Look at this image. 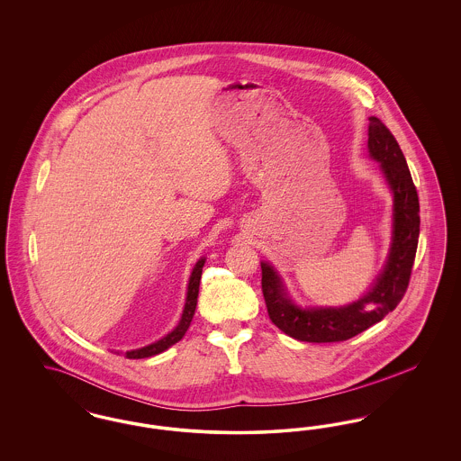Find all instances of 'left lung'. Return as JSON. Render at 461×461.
I'll use <instances>...</instances> for the list:
<instances>
[{
	"mask_svg": "<svg viewBox=\"0 0 461 461\" xmlns=\"http://www.w3.org/2000/svg\"><path fill=\"white\" fill-rule=\"evenodd\" d=\"M368 154L393 194V237L384 267L370 288L346 306L303 307L294 303L275 266L261 263L271 321L301 342H342L382 321L401 303L411 276L420 235V203L406 158L380 119H368Z\"/></svg>",
	"mask_w": 461,
	"mask_h": 461,
	"instance_id": "obj_1",
	"label": "left lung"
}]
</instances>
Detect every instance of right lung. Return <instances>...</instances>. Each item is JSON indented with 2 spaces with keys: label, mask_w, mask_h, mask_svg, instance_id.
<instances>
[{
  "label": "right lung",
  "mask_w": 461,
  "mask_h": 461,
  "mask_svg": "<svg viewBox=\"0 0 461 461\" xmlns=\"http://www.w3.org/2000/svg\"><path fill=\"white\" fill-rule=\"evenodd\" d=\"M203 264H205V258H200L197 264L194 266V269H192V275H190V280H188V288H186V301H185V307H183V314H181V320L176 325V329L173 331H169L167 335H164L162 339H158V340H155L152 344L145 346V348L124 352V356L128 359H143V357H150V356H155V354H160V352L169 349L171 346H175L176 342H179L183 339V335L186 333V330H188L192 320H194V314H195L198 286H200V276H202ZM117 354H119V351H117Z\"/></svg>",
  "instance_id": "1"
}]
</instances>
